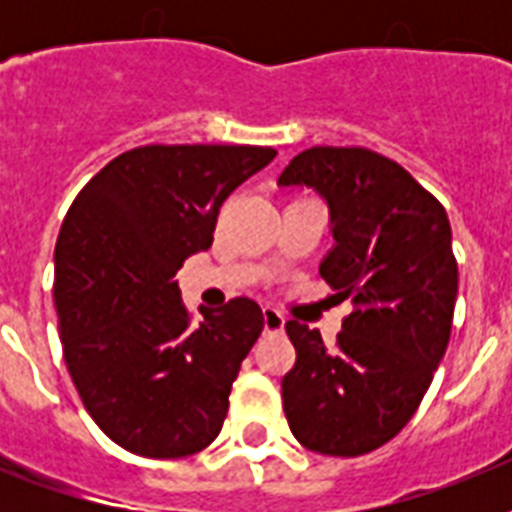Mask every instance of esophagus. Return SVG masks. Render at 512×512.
I'll use <instances>...</instances> for the list:
<instances>
[{
    "instance_id": "obj_1",
    "label": "esophagus",
    "mask_w": 512,
    "mask_h": 512,
    "mask_svg": "<svg viewBox=\"0 0 512 512\" xmlns=\"http://www.w3.org/2000/svg\"><path fill=\"white\" fill-rule=\"evenodd\" d=\"M284 324H287V319H284V316H281L276 308H263L265 332H281V329H284Z\"/></svg>"
}]
</instances>
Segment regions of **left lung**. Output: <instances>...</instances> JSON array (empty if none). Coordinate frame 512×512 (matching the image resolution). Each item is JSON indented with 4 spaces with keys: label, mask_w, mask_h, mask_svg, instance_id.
Returning a JSON list of instances; mask_svg holds the SVG:
<instances>
[{
    "label": "left lung",
    "mask_w": 512,
    "mask_h": 512,
    "mask_svg": "<svg viewBox=\"0 0 512 512\" xmlns=\"http://www.w3.org/2000/svg\"><path fill=\"white\" fill-rule=\"evenodd\" d=\"M279 188L324 199L335 247L319 273L342 300L353 297L335 348L319 329L287 321L297 350L281 380L289 430L329 457L374 452L412 420L449 345L452 225L404 167L366 148H308L281 172Z\"/></svg>",
    "instance_id": "left-lung-1"
}]
</instances>
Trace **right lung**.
Returning a JSON list of instances; mask_svg holds the SVG:
<instances>
[{"label":"right lung","instance_id":"right-lung-1","mask_svg":"<svg viewBox=\"0 0 512 512\" xmlns=\"http://www.w3.org/2000/svg\"><path fill=\"white\" fill-rule=\"evenodd\" d=\"M260 146H143L84 185L55 244L63 356L84 409L114 444L172 460L201 452L263 332L255 300L201 311L175 273L212 247L223 201L273 162Z\"/></svg>","mask_w":512,"mask_h":512}]
</instances>
